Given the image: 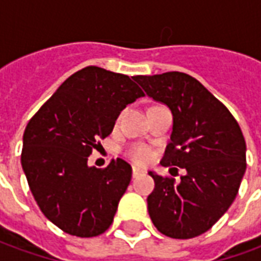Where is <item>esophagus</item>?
I'll use <instances>...</instances> for the list:
<instances>
[{
    "label": "esophagus",
    "mask_w": 261,
    "mask_h": 261,
    "mask_svg": "<svg viewBox=\"0 0 261 261\" xmlns=\"http://www.w3.org/2000/svg\"><path fill=\"white\" fill-rule=\"evenodd\" d=\"M143 174H144L143 170H140V168H136V167H133V170H132L133 178H138V176H140V175H143Z\"/></svg>",
    "instance_id": "obj_1"
}]
</instances>
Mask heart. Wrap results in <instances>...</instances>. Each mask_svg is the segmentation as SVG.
<instances>
[{
	"label": "heart",
	"mask_w": 261,
	"mask_h": 261,
	"mask_svg": "<svg viewBox=\"0 0 261 261\" xmlns=\"http://www.w3.org/2000/svg\"><path fill=\"white\" fill-rule=\"evenodd\" d=\"M128 154L135 163L140 165L147 164L151 160V155H153L151 150L146 144H133L132 147L128 150Z\"/></svg>",
	"instance_id": "1"
}]
</instances>
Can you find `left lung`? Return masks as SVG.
<instances>
[{"label":"left lung","instance_id":"8db88e82","mask_svg":"<svg viewBox=\"0 0 261 261\" xmlns=\"http://www.w3.org/2000/svg\"><path fill=\"white\" fill-rule=\"evenodd\" d=\"M133 81L172 112L171 142L161 165L186 170L179 182L150 171L155 184L147 197L150 218L165 237H199L237 197L246 171L242 130L228 108L191 75L165 72Z\"/></svg>","mask_w":261,"mask_h":261}]
</instances>
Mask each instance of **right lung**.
I'll return each mask as SVG.
<instances>
[{
    "label": "right lung",
    "mask_w": 261,
    "mask_h": 261,
    "mask_svg": "<svg viewBox=\"0 0 261 261\" xmlns=\"http://www.w3.org/2000/svg\"><path fill=\"white\" fill-rule=\"evenodd\" d=\"M132 79L86 66L57 89L24 129L20 161L34 200L69 235L107 231L128 189L132 167L126 161L111 160L101 170L87 160L123 108L144 96Z\"/></svg>",
    "instance_id": "obj_1"
}]
</instances>
